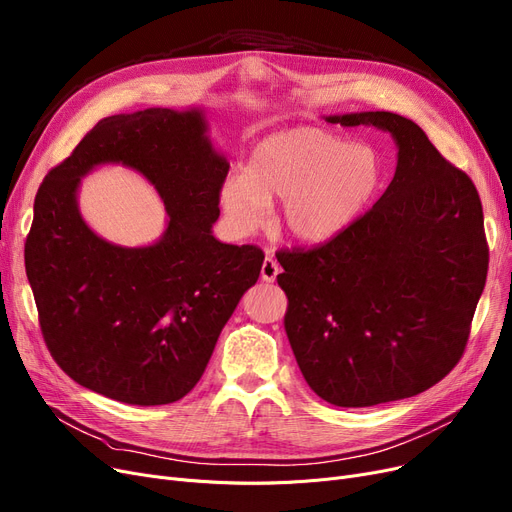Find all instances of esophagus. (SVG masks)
<instances>
[{
	"label": "esophagus",
	"mask_w": 512,
	"mask_h": 512,
	"mask_svg": "<svg viewBox=\"0 0 512 512\" xmlns=\"http://www.w3.org/2000/svg\"><path fill=\"white\" fill-rule=\"evenodd\" d=\"M278 274H280L278 261H276L272 255H267V257L263 259V265H261V280H263V282H274Z\"/></svg>",
	"instance_id": "1"
}]
</instances>
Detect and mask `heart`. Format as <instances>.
<instances>
[{"instance_id": "1", "label": "heart", "mask_w": 512, "mask_h": 512, "mask_svg": "<svg viewBox=\"0 0 512 512\" xmlns=\"http://www.w3.org/2000/svg\"><path fill=\"white\" fill-rule=\"evenodd\" d=\"M382 184L380 155L321 128H292L259 141L245 174H230L220 203L230 228L249 236L280 201L278 224L301 245H324L367 209Z\"/></svg>"}]
</instances>
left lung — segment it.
Returning <instances> with one entry per match:
<instances>
[{"label": "left lung", "instance_id": "left-lung-1", "mask_svg": "<svg viewBox=\"0 0 512 512\" xmlns=\"http://www.w3.org/2000/svg\"><path fill=\"white\" fill-rule=\"evenodd\" d=\"M390 132L386 193L315 249L278 251L284 328L309 388L336 407H373L438 384L461 361L488 276L483 211L471 178L409 118L328 116Z\"/></svg>", "mask_w": 512, "mask_h": 512}]
</instances>
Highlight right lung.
<instances>
[{"label":"right lung","mask_w":512,"mask_h":512,"mask_svg":"<svg viewBox=\"0 0 512 512\" xmlns=\"http://www.w3.org/2000/svg\"><path fill=\"white\" fill-rule=\"evenodd\" d=\"M105 163L137 169L165 201L169 224L153 246H112L79 215V178ZM228 168L203 110L149 107L103 118L45 176L24 265L45 344L76 384L153 407L201 380L263 263L261 249L211 234Z\"/></svg>","instance_id":"add662e5"}]
</instances>
